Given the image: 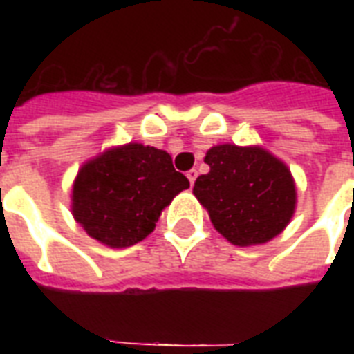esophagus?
Returning a JSON list of instances; mask_svg holds the SVG:
<instances>
[{
  "mask_svg": "<svg viewBox=\"0 0 354 354\" xmlns=\"http://www.w3.org/2000/svg\"><path fill=\"white\" fill-rule=\"evenodd\" d=\"M196 176H198V172L194 171V169H191V171L187 172V180L191 182V185H194V180H196Z\"/></svg>",
  "mask_w": 354,
  "mask_h": 354,
  "instance_id": "1",
  "label": "esophagus"
}]
</instances>
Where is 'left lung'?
I'll return each mask as SVG.
<instances>
[{
    "mask_svg": "<svg viewBox=\"0 0 354 354\" xmlns=\"http://www.w3.org/2000/svg\"><path fill=\"white\" fill-rule=\"evenodd\" d=\"M209 172L196 178L193 194L211 224L235 246H257L279 235L296 213L290 169L259 145L222 143L205 152Z\"/></svg>",
    "mask_w": 354,
    "mask_h": 354,
    "instance_id": "obj_1",
    "label": "left lung"
}]
</instances>
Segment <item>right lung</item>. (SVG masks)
I'll list each match as a JSON object with an SVG mask.
<instances>
[{"label":"right lung","mask_w":354,"mask_h":354,"mask_svg":"<svg viewBox=\"0 0 354 354\" xmlns=\"http://www.w3.org/2000/svg\"><path fill=\"white\" fill-rule=\"evenodd\" d=\"M187 187L169 152L118 145L82 163L71 187V215L97 242L128 248L154 232L161 211Z\"/></svg>","instance_id":"add662e5"}]
</instances>
